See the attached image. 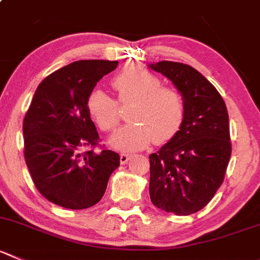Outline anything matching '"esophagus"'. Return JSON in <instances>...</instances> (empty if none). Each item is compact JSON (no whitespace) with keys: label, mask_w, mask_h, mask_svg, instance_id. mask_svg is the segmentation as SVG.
<instances>
[{"label":"esophagus","mask_w":260,"mask_h":260,"mask_svg":"<svg viewBox=\"0 0 260 260\" xmlns=\"http://www.w3.org/2000/svg\"><path fill=\"white\" fill-rule=\"evenodd\" d=\"M132 157H133L132 154H126V153H122V154H120L121 165H125V163H127L128 159H132Z\"/></svg>","instance_id":"34e87169"}]
</instances>
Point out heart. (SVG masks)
<instances>
[{
	"label": "heart",
	"mask_w": 260,
	"mask_h": 260,
	"mask_svg": "<svg viewBox=\"0 0 260 260\" xmlns=\"http://www.w3.org/2000/svg\"><path fill=\"white\" fill-rule=\"evenodd\" d=\"M120 103L134 102L128 118L134 122L122 126L111 138L120 150H140L154 142L166 144L180 132L186 115V101L179 89L163 86L155 74L137 65L126 66L112 81ZM86 108L98 127L113 132L121 118L115 98L101 89H93L86 98Z\"/></svg>",
	"instance_id": "1"
}]
</instances>
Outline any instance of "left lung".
I'll return each mask as SVG.
<instances>
[{
    "label": "left lung",
    "mask_w": 260,
    "mask_h": 260,
    "mask_svg": "<svg viewBox=\"0 0 260 260\" xmlns=\"http://www.w3.org/2000/svg\"><path fill=\"white\" fill-rule=\"evenodd\" d=\"M172 80L186 101L174 139L149 155L150 200L176 216L200 211L224 180L231 157L229 113L223 98L199 71L172 61L150 65Z\"/></svg>",
    "instance_id": "1"
}]
</instances>
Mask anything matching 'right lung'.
<instances>
[{"label":"right lung","mask_w":260,"mask_h":260,"mask_svg":"<svg viewBox=\"0 0 260 260\" xmlns=\"http://www.w3.org/2000/svg\"><path fill=\"white\" fill-rule=\"evenodd\" d=\"M117 65L81 60L54 71L39 84L25 113L24 157L31 180L46 199L63 208L97 204L120 166V155L100 144L86 108L89 93Z\"/></svg>","instance_id":"1"}]
</instances>
